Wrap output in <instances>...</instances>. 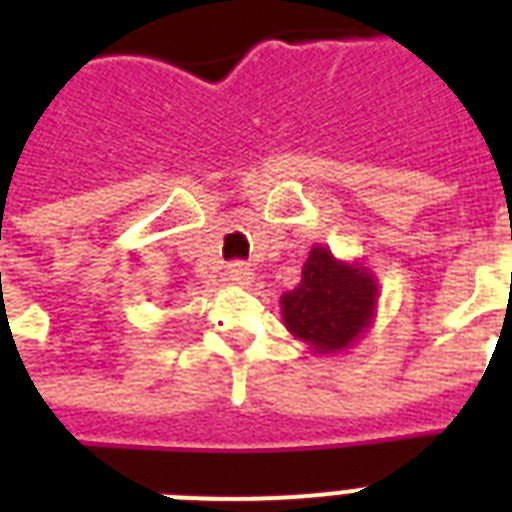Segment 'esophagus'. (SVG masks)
Here are the masks:
<instances>
[{"label": "esophagus", "mask_w": 512, "mask_h": 512, "mask_svg": "<svg viewBox=\"0 0 512 512\" xmlns=\"http://www.w3.org/2000/svg\"><path fill=\"white\" fill-rule=\"evenodd\" d=\"M228 279L233 284H249V281L255 279V273H252V268L247 263H231L228 265Z\"/></svg>", "instance_id": "esophagus-1"}]
</instances>
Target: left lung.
Segmentation results:
<instances>
[{"label":"left lung","instance_id":"obj_1","mask_svg":"<svg viewBox=\"0 0 512 512\" xmlns=\"http://www.w3.org/2000/svg\"><path fill=\"white\" fill-rule=\"evenodd\" d=\"M377 292L364 263H342L327 247H313L300 284L281 295V316L313 353H340L369 329Z\"/></svg>","mask_w":512,"mask_h":512}]
</instances>
